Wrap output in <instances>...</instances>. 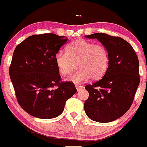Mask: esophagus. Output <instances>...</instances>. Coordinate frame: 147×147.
<instances>
[{"label": "esophagus", "instance_id": "1", "mask_svg": "<svg viewBox=\"0 0 147 147\" xmlns=\"http://www.w3.org/2000/svg\"><path fill=\"white\" fill-rule=\"evenodd\" d=\"M75 87H76V88L77 91H79V90H82V89L83 88V87L81 86V85H76Z\"/></svg>", "mask_w": 147, "mask_h": 147}]
</instances>
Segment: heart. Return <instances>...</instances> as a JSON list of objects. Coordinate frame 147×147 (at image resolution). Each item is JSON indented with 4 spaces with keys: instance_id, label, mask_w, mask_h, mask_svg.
I'll list each match as a JSON object with an SVG mask.
<instances>
[{
    "instance_id": "b5f03b06",
    "label": "heart",
    "mask_w": 147,
    "mask_h": 147,
    "mask_svg": "<svg viewBox=\"0 0 147 147\" xmlns=\"http://www.w3.org/2000/svg\"><path fill=\"white\" fill-rule=\"evenodd\" d=\"M67 54L58 52L55 56V63L59 73L68 75L75 68L78 69L66 80L74 84H80L89 78L98 80L104 76L109 66L108 50L102 44L82 39L71 42L66 48Z\"/></svg>"
}]
</instances>
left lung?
Instances as JSON below:
<instances>
[{
  "label": "left lung",
  "instance_id": "8db88e82",
  "mask_svg": "<svg viewBox=\"0 0 147 147\" xmlns=\"http://www.w3.org/2000/svg\"><path fill=\"white\" fill-rule=\"evenodd\" d=\"M97 39L109 53V66L100 80L87 85L84 109L90 119L108 123L117 119L131 108L140 83L139 60L131 44L105 33L85 35Z\"/></svg>",
  "mask_w": 147,
  "mask_h": 147
}]
</instances>
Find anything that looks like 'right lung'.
<instances>
[{"label":"right lung","instance_id":"1","mask_svg":"<svg viewBox=\"0 0 147 147\" xmlns=\"http://www.w3.org/2000/svg\"><path fill=\"white\" fill-rule=\"evenodd\" d=\"M67 39L53 33L34 34L14 50L9 76L18 103L32 116L57 117L66 101L76 93L73 82H60L55 63V55Z\"/></svg>","mask_w":147,"mask_h":147}]
</instances>
